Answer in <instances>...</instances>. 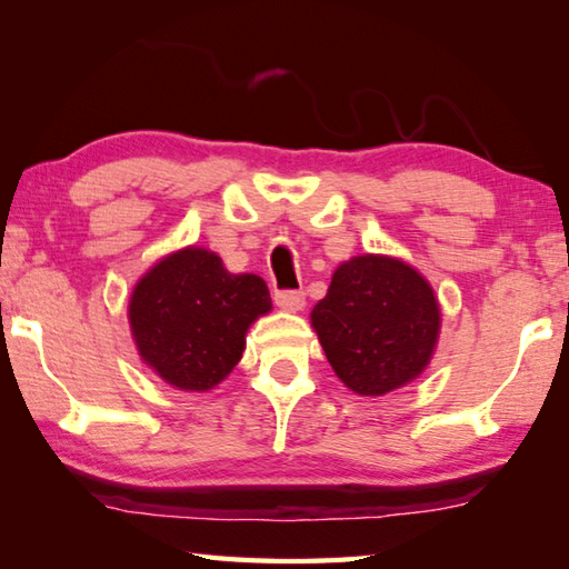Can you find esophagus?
I'll return each mask as SVG.
<instances>
[{
	"label": "esophagus",
	"instance_id": "1",
	"mask_svg": "<svg viewBox=\"0 0 569 569\" xmlns=\"http://www.w3.org/2000/svg\"><path fill=\"white\" fill-rule=\"evenodd\" d=\"M273 298H276L278 306L286 308V311H301L303 303H306L303 291H288V288H286V291H276Z\"/></svg>",
	"mask_w": 569,
	"mask_h": 569
}]
</instances>
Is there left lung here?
I'll use <instances>...</instances> for the list:
<instances>
[{
  "mask_svg": "<svg viewBox=\"0 0 569 569\" xmlns=\"http://www.w3.org/2000/svg\"><path fill=\"white\" fill-rule=\"evenodd\" d=\"M311 323L336 377L363 397H381L417 379L439 333V306L411 266L356 256L336 268Z\"/></svg>",
  "mask_w": 569,
  "mask_h": 569,
  "instance_id": "obj_1",
  "label": "left lung"
}]
</instances>
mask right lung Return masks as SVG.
<instances>
[{
	"label": "right lung",
	"mask_w": 569,
	"mask_h": 569,
	"mask_svg": "<svg viewBox=\"0 0 569 569\" xmlns=\"http://www.w3.org/2000/svg\"><path fill=\"white\" fill-rule=\"evenodd\" d=\"M271 311L263 278L228 273L203 248L160 261L134 286L130 326L142 361L182 391L223 381L246 349V331Z\"/></svg>",
	"instance_id": "1"
}]
</instances>
